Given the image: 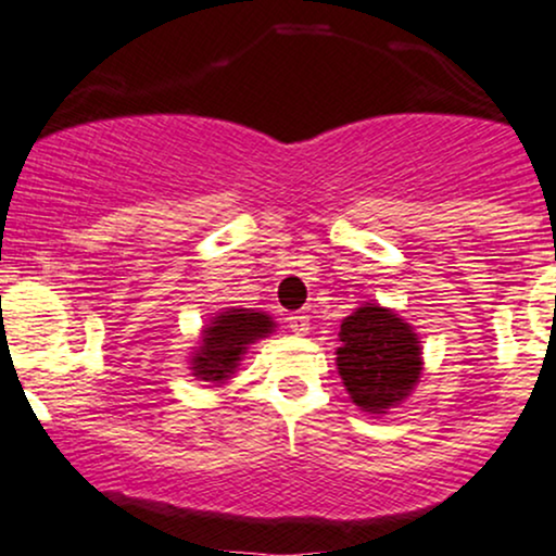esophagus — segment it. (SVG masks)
Here are the masks:
<instances>
[{
	"label": "esophagus",
	"mask_w": 556,
	"mask_h": 556,
	"mask_svg": "<svg viewBox=\"0 0 556 556\" xmlns=\"http://www.w3.org/2000/svg\"><path fill=\"white\" fill-rule=\"evenodd\" d=\"M289 328H291V333L307 336L309 333V317L304 315V312H294V315L289 317Z\"/></svg>",
	"instance_id": "1"
}]
</instances>
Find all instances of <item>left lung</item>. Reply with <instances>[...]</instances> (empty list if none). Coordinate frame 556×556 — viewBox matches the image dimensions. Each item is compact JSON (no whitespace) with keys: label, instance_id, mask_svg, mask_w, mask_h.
I'll return each instance as SVG.
<instances>
[{"label":"left lung","instance_id":"left-lung-1","mask_svg":"<svg viewBox=\"0 0 556 556\" xmlns=\"http://www.w3.org/2000/svg\"><path fill=\"white\" fill-rule=\"evenodd\" d=\"M339 372L365 413H383L420 378V341L394 312L365 304L341 323Z\"/></svg>","mask_w":556,"mask_h":556}]
</instances>
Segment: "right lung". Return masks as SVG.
<instances>
[{
	"label": "right lung",
	"instance_id": "right-lung-1",
	"mask_svg": "<svg viewBox=\"0 0 556 556\" xmlns=\"http://www.w3.org/2000/svg\"><path fill=\"white\" fill-rule=\"evenodd\" d=\"M273 326L276 323L270 317L252 309H228L226 315H217L204 330V344L194 359V376L202 380H226L244 349L270 333Z\"/></svg>",
	"mask_w": 556,
	"mask_h": 556
}]
</instances>
